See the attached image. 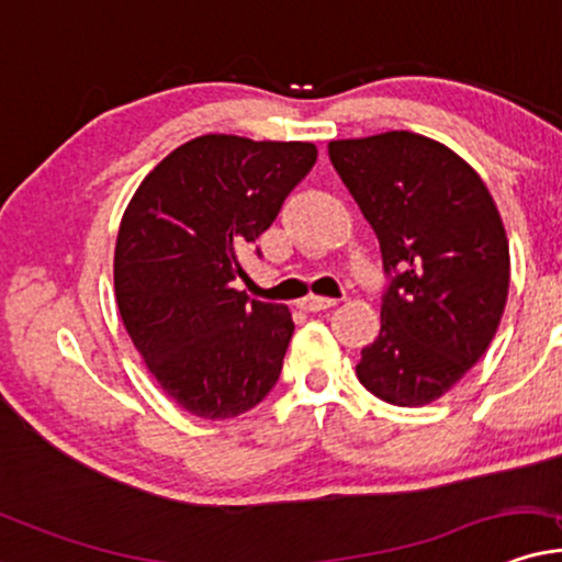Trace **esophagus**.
I'll list each match as a JSON object with an SVG mask.
<instances>
[{
    "instance_id": "34e87169",
    "label": "esophagus",
    "mask_w": 562,
    "mask_h": 562,
    "mask_svg": "<svg viewBox=\"0 0 562 562\" xmlns=\"http://www.w3.org/2000/svg\"><path fill=\"white\" fill-rule=\"evenodd\" d=\"M300 307L304 310V313H323V310H330L336 307V300H328V296H304V300L300 302Z\"/></svg>"
}]
</instances>
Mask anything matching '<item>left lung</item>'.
Segmentation results:
<instances>
[{
	"label": "left lung",
	"mask_w": 562,
	"mask_h": 562,
	"mask_svg": "<svg viewBox=\"0 0 562 562\" xmlns=\"http://www.w3.org/2000/svg\"><path fill=\"white\" fill-rule=\"evenodd\" d=\"M328 156L391 276L359 383L387 404H432L480 362L508 302L495 200L461 156L406 130L330 140Z\"/></svg>",
	"instance_id": "obj_1"
}]
</instances>
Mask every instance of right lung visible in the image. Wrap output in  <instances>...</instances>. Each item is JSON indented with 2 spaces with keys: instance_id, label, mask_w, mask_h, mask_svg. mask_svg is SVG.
Returning <instances> with one entry per match:
<instances>
[{
  "instance_id": "obj_1",
  "label": "right lung",
  "mask_w": 562,
  "mask_h": 562,
  "mask_svg": "<svg viewBox=\"0 0 562 562\" xmlns=\"http://www.w3.org/2000/svg\"><path fill=\"white\" fill-rule=\"evenodd\" d=\"M315 161L313 143L203 135L171 150L124 211L114 249L122 323L158 385L195 417H239L281 375L292 313L234 281L245 276L241 249Z\"/></svg>"
}]
</instances>
